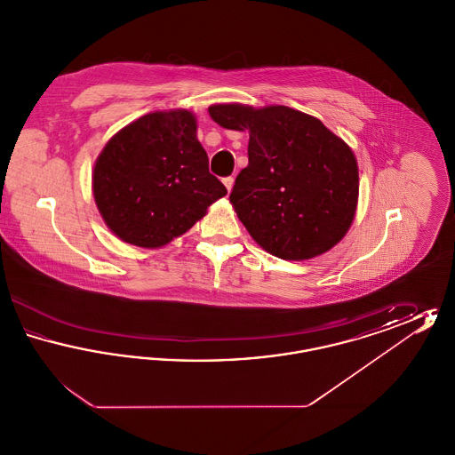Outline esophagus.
<instances>
[{"label":"esophagus","mask_w":455,"mask_h":455,"mask_svg":"<svg viewBox=\"0 0 455 455\" xmlns=\"http://www.w3.org/2000/svg\"><path fill=\"white\" fill-rule=\"evenodd\" d=\"M234 182H235V179H234V177H225V179H223V184H225V188H227V191H228V193L232 191Z\"/></svg>","instance_id":"34e87169"}]
</instances>
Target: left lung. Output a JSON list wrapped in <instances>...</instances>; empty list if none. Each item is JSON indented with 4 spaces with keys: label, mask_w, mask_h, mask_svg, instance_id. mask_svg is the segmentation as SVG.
Wrapping results in <instances>:
<instances>
[{
    "label": "left lung",
    "mask_w": 455,
    "mask_h": 455,
    "mask_svg": "<svg viewBox=\"0 0 455 455\" xmlns=\"http://www.w3.org/2000/svg\"><path fill=\"white\" fill-rule=\"evenodd\" d=\"M210 116L227 130L249 132V165L230 203L266 252L312 259L341 242L360 189L356 156L345 140L286 106L215 104Z\"/></svg>",
    "instance_id": "1"
}]
</instances>
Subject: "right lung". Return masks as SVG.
<instances>
[{"instance_id":"1","label":"right lung","mask_w":455,"mask_h":455,"mask_svg":"<svg viewBox=\"0 0 455 455\" xmlns=\"http://www.w3.org/2000/svg\"><path fill=\"white\" fill-rule=\"evenodd\" d=\"M196 132L195 112L172 108L145 114L108 140L93 165L92 191L116 237L160 249L227 195Z\"/></svg>"}]
</instances>
